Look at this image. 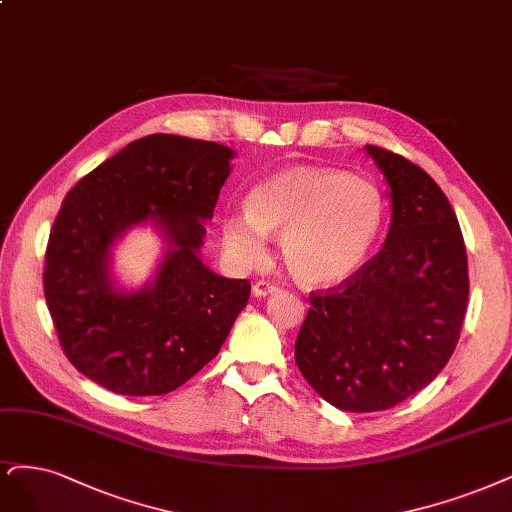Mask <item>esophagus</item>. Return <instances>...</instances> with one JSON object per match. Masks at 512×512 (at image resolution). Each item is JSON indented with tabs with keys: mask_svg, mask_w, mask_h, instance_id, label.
<instances>
[{
	"mask_svg": "<svg viewBox=\"0 0 512 512\" xmlns=\"http://www.w3.org/2000/svg\"><path fill=\"white\" fill-rule=\"evenodd\" d=\"M277 290H279V286L275 284V281H267V279L256 281L254 288H252L256 298H264V296H269V294H275Z\"/></svg>",
	"mask_w": 512,
	"mask_h": 512,
	"instance_id": "34e87169",
	"label": "esophagus"
}]
</instances>
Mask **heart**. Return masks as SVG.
<instances>
[{
	"mask_svg": "<svg viewBox=\"0 0 512 512\" xmlns=\"http://www.w3.org/2000/svg\"><path fill=\"white\" fill-rule=\"evenodd\" d=\"M385 222L381 190L345 171L294 165L250 190L245 216L222 220V243L252 267L281 237V256L305 286H334L354 277L375 250Z\"/></svg>",
	"mask_w": 512,
	"mask_h": 512,
	"instance_id": "b5f03b06",
	"label": "heart"
}]
</instances>
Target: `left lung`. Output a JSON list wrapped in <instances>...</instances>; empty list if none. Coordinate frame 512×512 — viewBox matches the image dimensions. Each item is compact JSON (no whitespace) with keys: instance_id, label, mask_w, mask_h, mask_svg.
Here are the masks:
<instances>
[{"instance_id":"obj_1","label":"left lung","mask_w":512,"mask_h":512,"mask_svg":"<svg viewBox=\"0 0 512 512\" xmlns=\"http://www.w3.org/2000/svg\"><path fill=\"white\" fill-rule=\"evenodd\" d=\"M366 152L390 186V231L354 277L311 292L294 343L307 383L349 413L392 409L434 381L468 303L466 245L445 192L404 156Z\"/></svg>"}]
</instances>
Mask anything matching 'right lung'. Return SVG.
I'll use <instances>...</instances> for the list:
<instances>
[{"mask_svg": "<svg viewBox=\"0 0 512 512\" xmlns=\"http://www.w3.org/2000/svg\"><path fill=\"white\" fill-rule=\"evenodd\" d=\"M235 152L203 139H135L67 192L52 224L44 296L59 343L84 377L122 396L178 390L218 356L250 281L207 269L205 220ZM150 219L168 243L150 285L116 289L113 243Z\"/></svg>", "mask_w": 512, "mask_h": 512, "instance_id": "1", "label": "right lung"}]
</instances>
